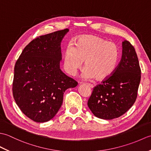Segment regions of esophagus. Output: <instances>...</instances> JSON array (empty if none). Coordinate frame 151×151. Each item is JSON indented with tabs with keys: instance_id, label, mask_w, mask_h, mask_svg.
<instances>
[{
	"instance_id": "34e87169",
	"label": "esophagus",
	"mask_w": 151,
	"mask_h": 151,
	"mask_svg": "<svg viewBox=\"0 0 151 151\" xmlns=\"http://www.w3.org/2000/svg\"><path fill=\"white\" fill-rule=\"evenodd\" d=\"M86 84L88 86H89V88H93V87H94V86L93 85V84H90V83H86Z\"/></svg>"
}]
</instances>
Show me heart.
I'll list each match as a JSON object with an SVG mask.
<instances>
[{
    "label": "heart",
    "mask_w": 151,
    "mask_h": 151,
    "mask_svg": "<svg viewBox=\"0 0 151 151\" xmlns=\"http://www.w3.org/2000/svg\"><path fill=\"white\" fill-rule=\"evenodd\" d=\"M119 52L115 43L103 38L85 35L80 37L75 47L69 45L64 52L63 67L70 75H75L85 61L82 77L98 81L110 78L117 68Z\"/></svg>",
    "instance_id": "b5f03b06"
}]
</instances>
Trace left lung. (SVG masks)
Segmentation results:
<instances>
[{"mask_svg":"<svg viewBox=\"0 0 151 151\" xmlns=\"http://www.w3.org/2000/svg\"><path fill=\"white\" fill-rule=\"evenodd\" d=\"M121 60L110 78L93 88L88 106L95 116L113 119L121 116L135 102L141 80V69L134 47L122 43Z\"/></svg>","mask_w":151,"mask_h":151,"instance_id":"8db88e82","label":"left lung"}]
</instances>
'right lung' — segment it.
I'll return each mask as SVG.
<instances>
[{
    "mask_svg": "<svg viewBox=\"0 0 151 151\" xmlns=\"http://www.w3.org/2000/svg\"><path fill=\"white\" fill-rule=\"evenodd\" d=\"M69 29L38 37L25 47L14 68L13 95L21 111L37 123L55 116L67 89L78 82L60 68L61 41Z\"/></svg>",
    "mask_w": 151,
    "mask_h": 151,
    "instance_id": "obj_1",
    "label": "right lung"
}]
</instances>
